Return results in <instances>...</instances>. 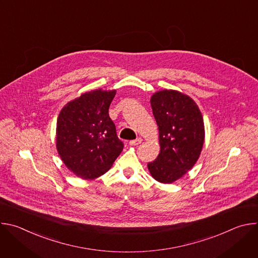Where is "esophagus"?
I'll return each mask as SVG.
<instances>
[{
	"label": "esophagus",
	"instance_id": "1",
	"mask_svg": "<svg viewBox=\"0 0 258 258\" xmlns=\"http://www.w3.org/2000/svg\"><path fill=\"white\" fill-rule=\"evenodd\" d=\"M142 139L141 138H138V139H136V140H133V141H131L130 142V145L131 146H138V145H140L141 143H142Z\"/></svg>",
	"mask_w": 258,
	"mask_h": 258
}]
</instances>
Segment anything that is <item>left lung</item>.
Masks as SVG:
<instances>
[{
	"label": "left lung",
	"instance_id": "1",
	"mask_svg": "<svg viewBox=\"0 0 258 258\" xmlns=\"http://www.w3.org/2000/svg\"><path fill=\"white\" fill-rule=\"evenodd\" d=\"M150 103L158 125L160 152L148 163V169L157 181L171 183L185 175L201 154L203 116L191 97L175 90L154 93Z\"/></svg>",
	"mask_w": 258,
	"mask_h": 258
}]
</instances>
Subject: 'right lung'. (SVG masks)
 <instances>
[{"mask_svg":"<svg viewBox=\"0 0 258 258\" xmlns=\"http://www.w3.org/2000/svg\"><path fill=\"white\" fill-rule=\"evenodd\" d=\"M115 90H94L68 102L59 113L56 148L65 166L84 179L101 176L123 149L108 113Z\"/></svg>","mask_w":258,"mask_h":258,"instance_id":"right-lung-1","label":"right lung"}]
</instances>
